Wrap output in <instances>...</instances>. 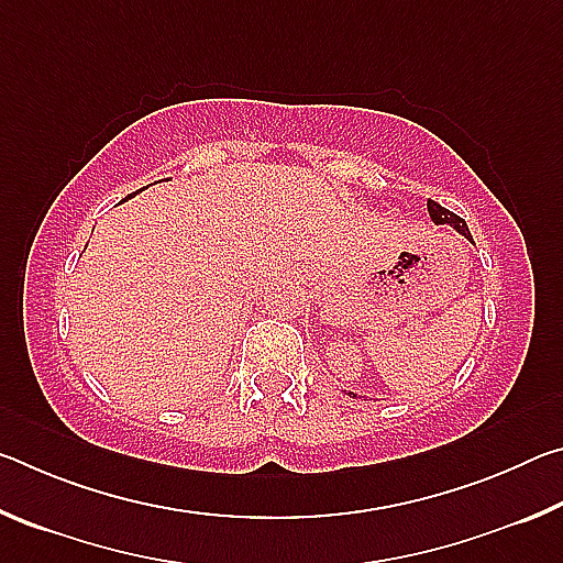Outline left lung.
<instances>
[{"label": "left lung", "mask_w": 563, "mask_h": 563, "mask_svg": "<svg viewBox=\"0 0 563 563\" xmlns=\"http://www.w3.org/2000/svg\"><path fill=\"white\" fill-rule=\"evenodd\" d=\"M427 211H430V218L434 223H450V225H454V231H460L464 238H470V241H472L470 228H466V223L456 213L446 211V208H442L440 203H434V201H427ZM352 397H355V395H352Z\"/></svg>", "instance_id": "obj_1"}]
</instances>
